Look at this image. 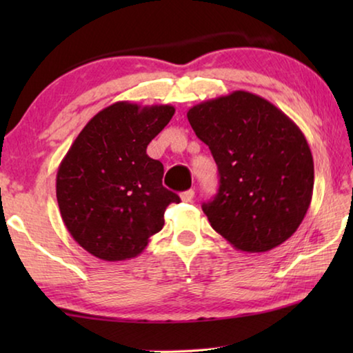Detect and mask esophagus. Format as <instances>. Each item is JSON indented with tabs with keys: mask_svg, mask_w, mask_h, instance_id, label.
<instances>
[{
	"mask_svg": "<svg viewBox=\"0 0 353 353\" xmlns=\"http://www.w3.org/2000/svg\"><path fill=\"white\" fill-rule=\"evenodd\" d=\"M193 198H194V191L193 190H187L181 194V199L183 202H191V201H193Z\"/></svg>",
	"mask_w": 353,
	"mask_h": 353,
	"instance_id": "esophagus-1",
	"label": "esophagus"
}]
</instances>
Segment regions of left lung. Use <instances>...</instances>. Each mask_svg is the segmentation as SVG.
Listing matches in <instances>:
<instances>
[{
  "mask_svg": "<svg viewBox=\"0 0 353 353\" xmlns=\"http://www.w3.org/2000/svg\"><path fill=\"white\" fill-rule=\"evenodd\" d=\"M187 117L218 165V194L202 205L213 229L250 254L288 240L305 218L314 183L313 155L297 124L244 90L196 104Z\"/></svg>",
  "mask_w": 353,
  "mask_h": 353,
  "instance_id": "obj_1",
  "label": "left lung"
}]
</instances>
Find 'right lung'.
<instances>
[{"mask_svg": "<svg viewBox=\"0 0 353 353\" xmlns=\"http://www.w3.org/2000/svg\"><path fill=\"white\" fill-rule=\"evenodd\" d=\"M176 109L129 101L105 107L85 124L56 177L59 210L70 235L104 261L140 255L181 199L162 185L163 165L146 154Z\"/></svg>", "mask_w": 353, "mask_h": 353, "instance_id": "1", "label": "right lung"}]
</instances>
